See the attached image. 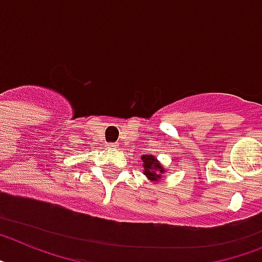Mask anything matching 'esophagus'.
Here are the masks:
<instances>
[{
  "label": "esophagus",
  "instance_id": "1",
  "mask_svg": "<svg viewBox=\"0 0 262 262\" xmlns=\"http://www.w3.org/2000/svg\"><path fill=\"white\" fill-rule=\"evenodd\" d=\"M107 148H110V150H115V148H118V144H116V143H107Z\"/></svg>",
  "mask_w": 262,
  "mask_h": 262
}]
</instances>
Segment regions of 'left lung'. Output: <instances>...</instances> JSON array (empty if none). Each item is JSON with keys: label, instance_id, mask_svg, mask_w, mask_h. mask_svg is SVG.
<instances>
[{"label": "left lung", "instance_id": "1", "mask_svg": "<svg viewBox=\"0 0 262 262\" xmlns=\"http://www.w3.org/2000/svg\"><path fill=\"white\" fill-rule=\"evenodd\" d=\"M142 162H143L142 163V166H143V174L146 175L147 178L154 183L161 182V179L166 174V168L161 162L158 161L157 157L151 154L142 155Z\"/></svg>", "mask_w": 262, "mask_h": 262}]
</instances>
